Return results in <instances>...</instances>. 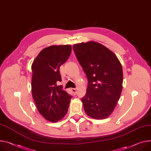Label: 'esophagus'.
Returning <instances> with one entry per match:
<instances>
[{
    "mask_svg": "<svg viewBox=\"0 0 151 151\" xmlns=\"http://www.w3.org/2000/svg\"><path fill=\"white\" fill-rule=\"evenodd\" d=\"M71 90H72V93H73V94L74 95H75V94H76V93H77V90H76V88H71Z\"/></svg>",
    "mask_w": 151,
    "mask_h": 151,
    "instance_id": "34e87169",
    "label": "esophagus"
}]
</instances>
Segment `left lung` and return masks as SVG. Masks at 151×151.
Instances as JSON below:
<instances>
[{"mask_svg": "<svg viewBox=\"0 0 151 151\" xmlns=\"http://www.w3.org/2000/svg\"><path fill=\"white\" fill-rule=\"evenodd\" d=\"M73 49L88 79L87 92L82 98L84 110L94 119H105L120 97L122 65L111 50L93 41L74 45Z\"/></svg>", "mask_w": 151, "mask_h": 151, "instance_id": "8db88e82", "label": "left lung"}]
</instances>
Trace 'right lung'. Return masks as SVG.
Instances as JSON below:
<instances>
[{
    "mask_svg": "<svg viewBox=\"0 0 151 151\" xmlns=\"http://www.w3.org/2000/svg\"><path fill=\"white\" fill-rule=\"evenodd\" d=\"M70 45L43 49L32 64V93L38 112L47 120L57 122L67 113L72 96L61 86L60 67L69 57Z\"/></svg>",
    "mask_w": 151,
    "mask_h": 151,
    "instance_id": "right-lung-1",
    "label": "right lung"
}]
</instances>
